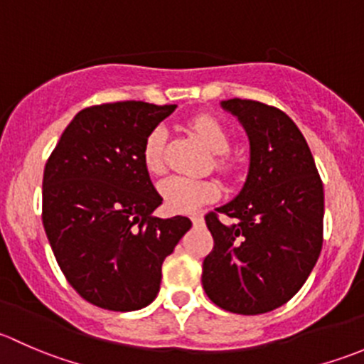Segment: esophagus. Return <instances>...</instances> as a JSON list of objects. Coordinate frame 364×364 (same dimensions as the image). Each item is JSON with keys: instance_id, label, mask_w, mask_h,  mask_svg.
<instances>
[{"instance_id": "34e87169", "label": "esophagus", "mask_w": 364, "mask_h": 364, "mask_svg": "<svg viewBox=\"0 0 364 364\" xmlns=\"http://www.w3.org/2000/svg\"><path fill=\"white\" fill-rule=\"evenodd\" d=\"M190 220H192V223H193V225H196V227L203 225V223H204V218H203V216H200V215H192V216H190Z\"/></svg>"}]
</instances>
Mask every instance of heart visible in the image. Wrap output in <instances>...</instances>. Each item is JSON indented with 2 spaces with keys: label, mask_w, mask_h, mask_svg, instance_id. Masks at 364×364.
I'll return each mask as SVG.
<instances>
[{
  "label": "heart",
  "mask_w": 364,
  "mask_h": 364,
  "mask_svg": "<svg viewBox=\"0 0 364 364\" xmlns=\"http://www.w3.org/2000/svg\"><path fill=\"white\" fill-rule=\"evenodd\" d=\"M190 127L216 155V168L223 174H234L237 167L236 161L225 155L230 148V137L223 124L209 114H200L190 121ZM165 142H167V128L164 124L153 128L146 137L142 146V164L149 174H161L165 171ZM159 192L164 204L171 211L190 213L218 199L220 186L213 179L171 176L160 183Z\"/></svg>",
  "instance_id": "b5f03b06"
}]
</instances>
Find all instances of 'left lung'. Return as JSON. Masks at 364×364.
Listing matches in <instances>:
<instances>
[{
  "label": "left lung",
  "mask_w": 364,
  "mask_h": 364,
  "mask_svg": "<svg viewBox=\"0 0 364 364\" xmlns=\"http://www.w3.org/2000/svg\"><path fill=\"white\" fill-rule=\"evenodd\" d=\"M250 139V168L236 199L205 225L215 247L204 259L203 287L216 306L259 315L287 303L310 277L322 250L324 188L294 121L255 100H223Z\"/></svg>",
  "instance_id": "8db88e82"
}]
</instances>
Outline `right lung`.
I'll use <instances>...</instances> for the list:
<instances>
[{"label":"right lung","instance_id":"1","mask_svg":"<svg viewBox=\"0 0 364 364\" xmlns=\"http://www.w3.org/2000/svg\"><path fill=\"white\" fill-rule=\"evenodd\" d=\"M176 105L116 102L82 109L43 171L42 222L68 284L112 311L148 306L161 264L186 230V216L156 218L161 204L142 164L149 132Z\"/></svg>","mask_w":364,"mask_h":364}]
</instances>
